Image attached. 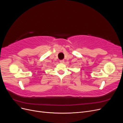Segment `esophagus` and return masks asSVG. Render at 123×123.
<instances>
[{
  "instance_id": "obj_1",
  "label": "esophagus",
  "mask_w": 123,
  "mask_h": 123,
  "mask_svg": "<svg viewBox=\"0 0 123 123\" xmlns=\"http://www.w3.org/2000/svg\"><path fill=\"white\" fill-rule=\"evenodd\" d=\"M59 62H60L61 63H62V64H63V63L65 62V61L64 60H61L60 61H59Z\"/></svg>"
}]
</instances>
